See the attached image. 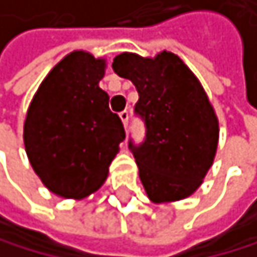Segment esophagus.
<instances>
[{
  "instance_id": "34e87169",
  "label": "esophagus",
  "mask_w": 257,
  "mask_h": 257,
  "mask_svg": "<svg viewBox=\"0 0 257 257\" xmlns=\"http://www.w3.org/2000/svg\"><path fill=\"white\" fill-rule=\"evenodd\" d=\"M119 117H120V120H122V123H123V128H127V127H128V117H130L128 111H122V112L119 114Z\"/></svg>"
}]
</instances>
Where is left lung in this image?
<instances>
[{
    "label": "left lung",
    "instance_id": "1",
    "mask_svg": "<svg viewBox=\"0 0 257 257\" xmlns=\"http://www.w3.org/2000/svg\"><path fill=\"white\" fill-rule=\"evenodd\" d=\"M117 76L137 87L135 112L146 138L128 143L151 202L168 203L192 195L213 165L219 122L200 81L172 52L141 57L123 52L112 62Z\"/></svg>",
    "mask_w": 257,
    "mask_h": 257
}]
</instances>
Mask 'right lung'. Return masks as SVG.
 Instances as JSON below:
<instances>
[{
  "label": "right lung",
  "mask_w": 257,
  "mask_h": 257,
  "mask_svg": "<svg viewBox=\"0 0 257 257\" xmlns=\"http://www.w3.org/2000/svg\"><path fill=\"white\" fill-rule=\"evenodd\" d=\"M104 70V58L74 50L49 71L27 111L28 160L47 189L63 199L97 192L125 140L108 93L98 85Z\"/></svg>",
  "instance_id": "right-lung-1"
}]
</instances>
